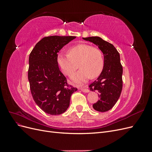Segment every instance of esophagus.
<instances>
[{"instance_id": "34e87169", "label": "esophagus", "mask_w": 152, "mask_h": 152, "mask_svg": "<svg viewBox=\"0 0 152 152\" xmlns=\"http://www.w3.org/2000/svg\"><path fill=\"white\" fill-rule=\"evenodd\" d=\"M80 90L82 92H84V93H89V90L87 88H80Z\"/></svg>"}]
</instances>
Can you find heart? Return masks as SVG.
Segmentation results:
<instances>
[{"instance_id":"heart-1","label":"heart","mask_w":152,"mask_h":152,"mask_svg":"<svg viewBox=\"0 0 152 152\" xmlns=\"http://www.w3.org/2000/svg\"><path fill=\"white\" fill-rule=\"evenodd\" d=\"M58 65L62 72L67 76L72 75L79 63L80 70L72 77V79L81 83L97 77L102 72L104 58L102 52L93 45L81 44L69 49V54L59 53L57 56Z\"/></svg>"}]
</instances>
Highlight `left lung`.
I'll return each instance as SVG.
<instances>
[{"label":"left lung","mask_w":152,"mask_h":152,"mask_svg":"<svg viewBox=\"0 0 152 152\" xmlns=\"http://www.w3.org/2000/svg\"><path fill=\"white\" fill-rule=\"evenodd\" d=\"M98 45L104 56V66L98 78L89 87L97 91L99 99L93 107L96 111L104 112L112 109L120 97L122 89L123 68L120 54L113 45L99 37L83 38Z\"/></svg>","instance_id":"8db88e82"}]
</instances>
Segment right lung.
<instances>
[{
  "label": "right lung",
  "instance_id": "1",
  "mask_svg": "<svg viewBox=\"0 0 152 152\" xmlns=\"http://www.w3.org/2000/svg\"><path fill=\"white\" fill-rule=\"evenodd\" d=\"M75 38L74 36L45 37L30 54L28 78L32 97L41 110L53 115L66 111L72 94L77 90L68 84L57 63L58 53Z\"/></svg>",
  "mask_w": 152,
  "mask_h": 152
}]
</instances>
